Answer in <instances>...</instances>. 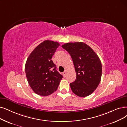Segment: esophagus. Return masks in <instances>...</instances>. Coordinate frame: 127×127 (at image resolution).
I'll use <instances>...</instances> for the list:
<instances>
[{
  "instance_id": "1",
  "label": "esophagus",
  "mask_w": 127,
  "mask_h": 127,
  "mask_svg": "<svg viewBox=\"0 0 127 127\" xmlns=\"http://www.w3.org/2000/svg\"><path fill=\"white\" fill-rule=\"evenodd\" d=\"M66 75H67V72H66V71H64V72H63V75H64V77H66Z\"/></svg>"
}]
</instances>
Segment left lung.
I'll return each mask as SVG.
<instances>
[{
	"mask_svg": "<svg viewBox=\"0 0 127 127\" xmlns=\"http://www.w3.org/2000/svg\"><path fill=\"white\" fill-rule=\"evenodd\" d=\"M72 58L77 78L70 84L72 92L80 97L92 94L102 77L100 60L94 50L83 42L68 43L62 45Z\"/></svg>",
	"mask_w": 127,
	"mask_h": 127,
	"instance_id": "1",
	"label": "left lung"
}]
</instances>
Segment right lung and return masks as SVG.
Wrapping results in <instances>:
<instances>
[{
	"instance_id": "add662e5",
	"label": "right lung",
	"mask_w": 127,
	"mask_h": 127,
	"mask_svg": "<svg viewBox=\"0 0 127 127\" xmlns=\"http://www.w3.org/2000/svg\"><path fill=\"white\" fill-rule=\"evenodd\" d=\"M60 44L46 40L30 54L25 65L27 80L34 92L40 96H48L57 90L63 78L56 70L52 58Z\"/></svg>"
}]
</instances>
